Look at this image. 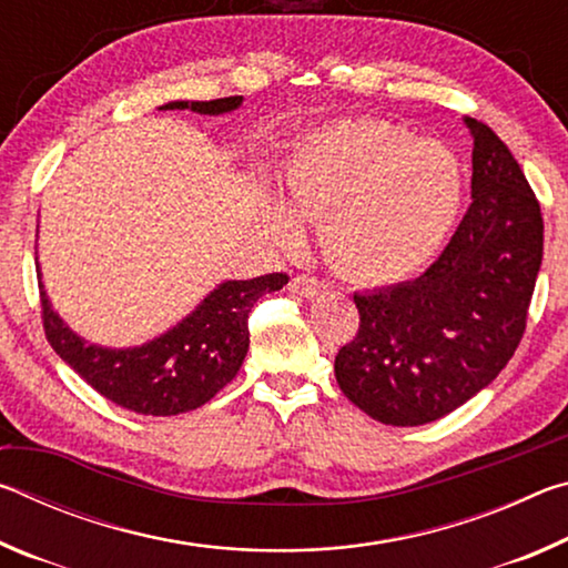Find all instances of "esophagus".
Instances as JSON below:
<instances>
[{"label": "esophagus", "mask_w": 568, "mask_h": 568, "mask_svg": "<svg viewBox=\"0 0 568 568\" xmlns=\"http://www.w3.org/2000/svg\"><path fill=\"white\" fill-rule=\"evenodd\" d=\"M291 291L295 295H303V297H315V295H321V283L315 281L313 275H297L291 281Z\"/></svg>", "instance_id": "34e87169"}]
</instances>
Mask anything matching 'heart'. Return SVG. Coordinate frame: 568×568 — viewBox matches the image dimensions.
<instances>
[{
  "label": "heart",
  "instance_id": "obj_1",
  "mask_svg": "<svg viewBox=\"0 0 568 568\" xmlns=\"http://www.w3.org/2000/svg\"><path fill=\"white\" fill-rule=\"evenodd\" d=\"M285 185L295 213L323 223V247L343 273L386 283L434 257L458 215L464 172L438 142L383 120H351L305 138ZM265 225L277 245H301L285 205H267Z\"/></svg>",
  "mask_w": 568,
  "mask_h": 568
}]
</instances>
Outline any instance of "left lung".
I'll return each instance as SVG.
<instances>
[{
    "label": "left lung",
    "instance_id": "obj_1",
    "mask_svg": "<svg viewBox=\"0 0 568 568\" xmlns=\"http://www.w3.org/2000/svg\"><path fill=\"white\" fill-rule=\"evenodd\" d=\"M474 175L464 220L416 281L355 293L361 325L335 355L345 398L388 426L464 406L511 361L544 257L531 185L488 124L466 118Z\"/></svg>",
    "mask_w": 568,
    "mask_h": 568
}]
</instances>
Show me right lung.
Returning a JSON list of instances; mask_svg holds the SVG:
<instances>
[{"label": "right lung", "instance_id": "add662e5", "mask_svg": "<svg viewBox=\"0 0 568 568\" xmlns=\"http://www.w3.org/2000/svg\"><path fill=\"white\" fill-rule=\"evenodd\" d=\"M243 98L210 102H168L160 110H192L200 114L233 112ZM37 261V257H34ZM44 335L54 353L77 376L118 406L142 416H178L195 410L237 376L245 361L247 315L265 293L281 291L285 273L253 281H225L185 321L138 348H102L80 338L52 311L37 263Z\"/></svg>", "mask_w": 568, "mask_h": 568}]
</instances>
